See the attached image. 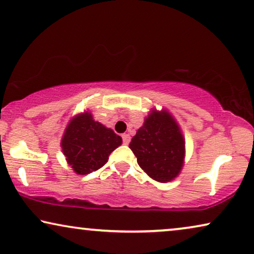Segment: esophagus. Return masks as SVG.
Returning a JSON list of instances; mask_svg holds the SVG:
<instances>
[{
	"instance_id": "34e87169",
	"label": "esophagus",
	"mask_w": 254,
	"mask_h": 254,
	"mask_svg": "<svg viewBox=\"0 0 254 254\" xmlns=\"http://www.w3.org/2000/svg\"><path fill=\"white\" fill-rule=\"evenodd\" d=\"M122 140H123V144L124 145H127L128 142H130V140H131V137L128 134H127V133H124L123 135H122Z\"/></svg>"
}]
</instances>
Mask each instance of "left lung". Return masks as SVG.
Wrapping results in <instances>:
<instances>
[{
  "label": "left lung",
  "mask_w": 254,
  "mask_h": 254,
  "mask_svg": "<svg viewBox=\"0 0 254 254\" xmlns=\"http://www.w3.org/2000/svg\"><path fill=\"white\" fill-rule=\"evenodd\" d=\"M128 147L141 169L161 183L174 180L183 167L184 139L168 113L153 110Z\"/></svg>",
  "instance_id": "left-lung-1"
}]
</instances>
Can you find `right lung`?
I'll use <instances>...</instances> for the list:
<instances>
[{"instance_id": "1", "label": "right lung", "mask_w": 254, "mask_h": 254, "mask_svg": "<svg viewBox=\"0 0 254 254\" xmlns=\"http://www.w3.org/2000/svg\"><path fill=\"white\" fill-rule=\"evenodd\" d=\"M121 144L122 138L112 128L95 122L91 113H84L71 121L61 146L72 169L79 175H86L100 169Z\"/></svg>"}]
</instances>
